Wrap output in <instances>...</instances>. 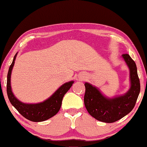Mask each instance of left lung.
Segmentation results:
<instances>
[{
	"instance_id": "obj_1",
	"label": "left lung",
	"mask_w": 147,
	"mask_h": 147,
	"mask_svg": "<svg viewBox=\"0 0 147 147\" xmlns=\"http://www.w3.org/2000/svg\"><path fill=\"white\" fill-rule=\"evenodd\" d=\"M122 57L130 69L131 82L130 89L125 95L108 99L91 84H84V104L88 113L99 121L112 123L121 119L132 111L139 95L140 84L135 62L127 53Z\"/></svg>"
}]
</instances>
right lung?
Instances as JSON below:
<instances>
[{
  "instance_id": "obj_1",
  "label": "right lung",
  "mask_w": 147,
  "mask_h": 147,
  "mask_svg": "<svg viewBox=\"0 0 147 147\" xmlns=\"http://www.w3.org/2000/svg\"><path fill=\"white\" fill-rule=\"evenodd\" d=\"M17 54L14 57L13 61L10 65L7 74V92L9 101L18 112L23 117L32 122H42L49 119L55 115L61 108L63 98L74 82H69L62 85L53 95L47 100L39 104H28L20 102L13 95L11 87V75L13 67L15 63Z\"/></svg>"
}]
</instances>
